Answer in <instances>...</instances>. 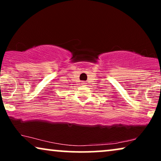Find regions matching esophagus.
<instances>
[{"instance_id":"34e87169","label":"esophagus","mask_w":161,"mask_h":161,"mask_svg":"<svg viewBox=\"0 0 161 161\" xmlns=\"http://www.w3.org/2000/svg\"><path fill=\"white\" fill-rule=\"evenodd\" d=\"M81 84L83 85V86H86V82H82V83H81Z\"/></svg>"}]
</instances>
